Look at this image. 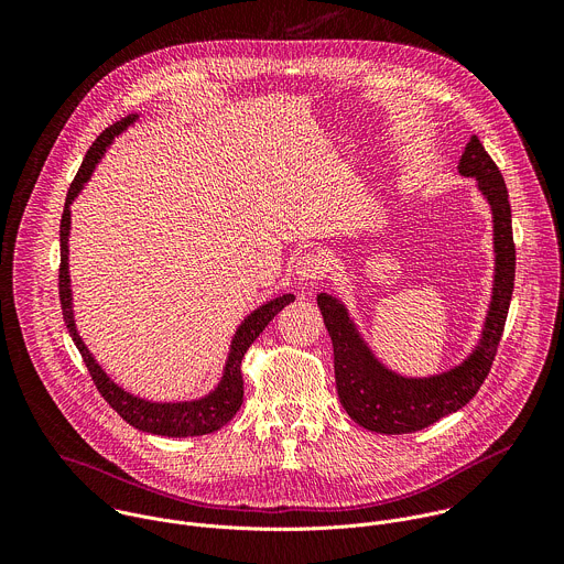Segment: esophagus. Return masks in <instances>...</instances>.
<instances>
[{
  "instance_id": "esophagus-1",
  "label": "esophagus",
  "mask_w": 564,
  "mask_h": 564,
  "mask_svg": "<svg viewBox=\"0 0 564 564\" xmlns=\"http://www.w3.org/2000/svg\"><path fill=\"white\" fill-rule=\"evenodd\" d=\"M294 274L299 281L303 283H314L318 279H324L326 274V261L324 257H321L318 252L314 250H307V252H301L294 261Z\"/></svg>"
}]
</instances>
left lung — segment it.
<instances>
[{
  "label": "left lung",
  "mask_w": 564,
  "mask_h": 564,
  "mask_svg": "<svg viewBox=\"0 0 564 564\" xmlns=\"http://www.w3.org/2000/svg\"><path fill=\"white\" fill-rule=\"evenodd\" d=\"M457 170L462 176L477 181L494 212V296L481 339L468 359L442 375L401 377L375 359L344 303L330 294L316 296L335 348V379L341 406L359 426L372 433H415L466 406L485 383L505 333L516 281L509 192L498 165L477 135H470Z\"/></svg>",
  "instance_id": "left-lung-1"
}]
</instances>
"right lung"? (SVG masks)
Returning <instances> with one entry per match:
<instances>
[{
    "mask_svg": "<svg viewBox=\"0 0 564 564\" xmlns=\"http://www.w3.org/2000/svg\"><path fill=\"white\" fill-rule=\"evenodd\" d=\"M138 116H127L120 122L107 127L96 142L89 147L83 165H79L68 194L64 203V214L59 220V303H62V314H64V324L68 328V335L73 337V344L77 346L79 355H83L89 375L98 388V392L107 399V404L133 429L151 435H165V437H194V435H207L218 429H223L243 404V375H240V361H243L248 348L254 344V339L265 330L270 321L290 303L294 301V294H281L261 307H257L250 316H246L243 324L238 326L229 357L225 364V372L220 383L205 394L203 399L194 401H176V404H155V401H147L140 397H133L118 383H113L107 372L98 366L85 341L79 339L75 330V321H73V307H70V285H68V229H70V203L75 196L83 192L85 183L91 178L96 165L100 163L102 153L111 144V140L122 133L129 124H133Z\"/></svg>",
    "mask_w": 564,
    "mask_h": 564,
    "instance_id": "add662e5",
    "label": "right lung"
}]
</instances>
